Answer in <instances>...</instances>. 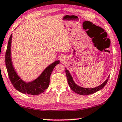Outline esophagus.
I'll return each mask as SVG.
<instances>
[{"instance_id":"obj_1","label":"esophagus","mask_w":122,"mask_h":122,"mask_svg":"<svg viewBox=\"0 0 122 122\" xmlns=\"http://www.w3.org/2000/svg\"><path fill=\"white\" fill-rule=\"evenodd\" d=\"M60 60H61V61H65V56H64V55H61V56H60Z\"/></svg>"}]
</instances>
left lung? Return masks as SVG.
I'll return each mask as SVG.
<instances>
[{
    "label": "left lung",
    "instance_id": "obj_1",
    "mask_svg": "<svg viewBox=\"0 0 122 122\" xmlns=\"http://www.w3.org/2000/svg\"><path fill=\"white\" fill-rule=\"evenodd\" d=\"M65 72L66 74L67 82H68L69 85V87H70V89H71L73 92H75L76 93L80 95L92 94L96 93L98 91L102 89L104 87H105V85H106L110 77V76H108L107 80H105V81H104L102 84L99 85V86H97V87H95L94 88H85L78 86L77 84H76L75 82H74V80H73V78L72 77V76H71V74L70 73L69 71L66 68H65Z\"/></svg>",
    "mask_w": 122,
    "mask_h": 122
}]
</instances>
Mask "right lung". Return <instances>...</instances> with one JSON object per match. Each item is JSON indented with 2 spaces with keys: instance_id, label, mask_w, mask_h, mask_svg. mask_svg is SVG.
I'll return each mask as SVG.
<instances>
[{
  "instance_id": "add662e5",
  "label": "right lung",
  "mask_w": 122,
  "mask_h": 122,
  "mask_svg": "<svg viewBox=\"0 0 122 122\" xmlns=\"http://www.w3.org/2000/svg\"><path fill=\"white\" fill-rule=\"evenodd\" d=\"M12 37V34L10 36L5 53V65L12 84L17 90L23 94L37 95L44 93L47 88L49 87L51 73L56 65L59 64L60 61L57 60L48 66L44 70L41 74L35 80L28 82L24 81L18 76L13 66L11 51Z\"/></svg>"
}]
</instances>
